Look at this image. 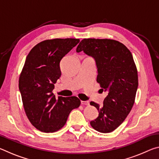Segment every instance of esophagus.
Wrapping results in <instances>:
<instances>
[{"label":"esophagus","mask_w":159,"mask_h":159,"mask_svg":"<svg viewBox=\"0 0 159 159\" xmlns=\"http://www.w3.org/2000/svg\"><path fill=\"white\" fill-rule=\"evenodd\" d=\"M80 104H82V105H85V106H88L89 105V102L88 101H81L80 102Z\"/></svg>","instance_id":"34e87169"}]
</instances>
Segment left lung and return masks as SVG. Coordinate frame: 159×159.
<instances>
[{"instance_id":"obj_1","label":"left lung","mask_w":159,"mask_h":159,"mask_svg":"<svg viewBox=\"0 0 159 159\" xmlns=\"http://www.w3.org/2000/svg\"><path fill=\"white\" fill-rule=\"evenodd\" d=\"M81 51L95 60L97 82L107 93L102 106L90 102L99 112L90 125L100 133H111L125 119L134 102L138 76L133 55L121 43L111 39H83L76 48L77 52Z\"/></svg>"}]
</instances>
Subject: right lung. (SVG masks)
Segmentation results:
<instances>
[{
    "mask_svg": "<svg viewBox=\"0 0 159 159\" xmlns=\"http://www.w3.org/2000/svg\"><path fill=\"white\" fill-rule=\"evenodd\" d=\"M79 42L76 39L46 40L32 48L26 58L19 89L26 114L38 130L57 131L65 125L70 112L80 106L76 97L56 98L52 93L61 75V60Z\"/></svg>",
    "mask_w": 159,
    "mask_h": 159,
    "instance_id": "obj_1",
    "label": "right lung"
}]
</instances>
